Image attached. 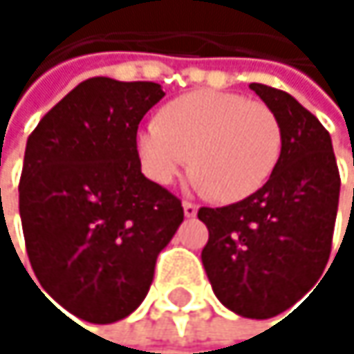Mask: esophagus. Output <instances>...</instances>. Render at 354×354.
Instances as JSON below:
<instances>
[{"instance_id":"esophagus-1","label":"esophagus","mask_w":354,"mask_h":354,"mask_svg":"<svg viewBox=\"0 0 354 354\" xmlns=\"http://www.w3.org/2000/svg\"><path fill=\"white\" fill-rule=\"evenodd\" d=\"M182 207H184V215H186V217H194V215H196V205H194V203L184 201Z\"/></svg>"}]
</instances>
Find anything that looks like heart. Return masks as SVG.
Masks as SVG:
<instances>
[{
  "label": "heart",
  "mask_w": 354,
  "mask_h": 354,
  "mask_svg": "<svg viewBox=\"0 0 354 354\" xmlns=\"http://www.w3.org/2000/svg\"><path fill=\"white\" fill-rule=\"evenodd\" d=\"M283 133L274 112L232 92H194L162 110L137 133L145 176L168 186L188 168L219 201L256 192L281 158Z\"/></svg>",
  "instance_id": "obj_1"
}]
</instances>
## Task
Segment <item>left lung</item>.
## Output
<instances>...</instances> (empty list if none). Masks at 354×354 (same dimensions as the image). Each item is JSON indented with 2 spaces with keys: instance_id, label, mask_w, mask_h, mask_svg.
<instances>
[{
  "instance_id": "8db88e82",
  "label": "left lung",
  "mask_w": 354,
  "mask_h": 354,
  "mask_svg": "<svg viewBox=\"0 0 354 354\" xmlns=\"http://www.w3.org/2000/svg\"><path fill=\"white\" fill-rule=\"evenodd\" d=\"M250 88L281 124L283 147L262 188L227 207H201L209 230L203 264L217 299L244 318L266 319L297 304L322 277L340 194L330 133L291 94Z\"/></svg>"
}]
</instances>
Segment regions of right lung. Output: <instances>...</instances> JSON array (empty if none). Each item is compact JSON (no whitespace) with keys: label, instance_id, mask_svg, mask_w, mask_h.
Segmentation results:
<instances>
[{"label":"right lung","instance_id":"right-lung-1","mask_svg":"<svg viewBox=\"0 0 354 354\" xmlns=\"http://www.w3.org/2000/svg\"><path fill=\"white\" fill-rule=\"evenodd\" d=\"M162 98L153 82L90 77L26 143L18 190L35 285L92 324L139 308L184 219L180 198L141 174L137 153L139 122Z\"/></svg>","mask_w":354,"mask_h":354}]
</instances>
